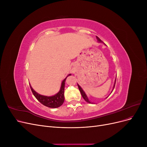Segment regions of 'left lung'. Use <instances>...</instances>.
I'll list each match as a JSON object with an SVG mask.
<instances>
[{
	"label": "left lung",
	"mask_w": 147,
	"mask_h": 147,
	"mask_svg": "<svg viewBox=\"0 0 147 147\" xmlns=\"http://www.w3.org/2000/svg\"><path fill=\"white\" fill-rule=\"evenodd\" d=\"M97 37V40H98L99 42H103L98 37ZM115 83H116V80H115ZM115 84H114V86H113V89H114L115 86ZM78 89H79L80 91V92H81V94H82V97H83V98L84 99V100L86 101L87 102H88V103H91V102L88 100V97H87V96H86V94H85V92H84L83 91V90H82V88H81L79 84H78ZM91 104H92V103H91Z\"/></svg>",
	"instance_id": "obj_1"
}]
</instances>
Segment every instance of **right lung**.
I'll return each instance as SVG.
<instances>
[{"label": "right lung", "mask_w": 147, "mask_h": 147, "mask_svg": "<svg viewBox=\"0 0 147 147\" xmlns=\"http://www.w3.org/2000/svg\"><path fill=\"white\" fill-rule=\"evenodd\" d=\"M70 75L69 74L68 76ZM67 76V77H68ZM67 77L62 82L61 87L60 89V91L58 93L53 96H42L38 94L37 92H35L32 88L30 86L34 96L41 104L44 105L45 106L48 107L50 108H57L63 105L64 101V87H65V82Z\"/></svg>", "instance_id": "1"}]
</instances>
